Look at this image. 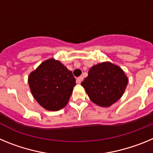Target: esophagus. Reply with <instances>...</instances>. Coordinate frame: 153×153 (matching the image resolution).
<instances>
[{
	"label": "esophagus",
	"instance_id": "esophagus-1",
	"mask_svg": "<svg viewBox=\"0 0 153 153\" xmlns=\"http://www.w3.org/2000/svg\"><path fill=\"white\" fill-rule=\"evenodd\" d=\"M83 79V76H79V77H78L77 79H76V83H77V84H80Z\"/></svg>",
	"mask_w": 153,
	"mask_h": 153
}]
</instances>
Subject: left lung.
Returning <instances> with one entry per match:
<instances>
[{
  "instance_id": "left-lung-1",
  "label": "left lung",
  "mask_w": 153,
  "mask_h": 153,
  "mask_svg": "<svg viewBox=\"0 0 153 153\" xmlns=\"http://www.w3.org/2000/svg\"><path fill=\"white\" fill-rule=\"evenodd\" d=\"M128 77L121 67L106 61L94 65L81 83L90 100L102 107H109L123 95Z\"/></svg>"
}]
</instances>
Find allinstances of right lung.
I'll list each match as a JSON object with an SVG mask.
<instances>
[{
  "label": "right lung",
  "instance_id": "right-lung-1",
  "mask_svg": "<svg viewBox=\"0 0 153 153\" xmlns=\"http://www.w3.org/2000/svg\"><path fill=\"white\" fill-rule=\"evenodd\" d=\"M28 84L32 95L42 107L57 111L68 103L76 79L61 62L50 58L30 74Z\"/></svg>",
  "mask_w": 153,
  "mask_h": 153
}]
</instances>
